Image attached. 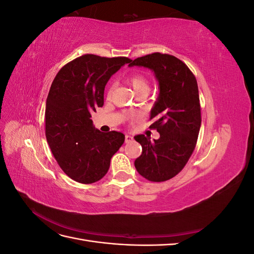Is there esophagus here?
I'll return each instance as SVG.
<instances>
[{
  "label": "esophagus",
  "mask_w": 254,
  "mask_h": 254,
  "mask_svg": "<svg viewBox=\"0 0 254 254\" xmlns=\"http://www.w3.org/2000/svg\"><path fill=\"white\" fill-rule=\"evenodd\" d=\"M132 140H133V137H132L131 135H129V134H126V135H125V142H126V143H130Z\"/></svg>",
  "instance_id": "obj_1"
}]
</instances>
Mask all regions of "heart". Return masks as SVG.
Returning a JSON list of instances; mask_svg holds the SVG:
<instances>
[{
    "mask_svg": "<svg viewBox=\"0 0 254 254\" xmlns=\"http://www.w3.org/2000/svg\"><path fill=\"white\" fill-rule=\"evenodd\" d=\"M129 83L135 93H139L141 91H149V80L142 73H134L130 75ZM111 93V89L109 90V94Z\"/></svg>",
    "mask_w": 254,
    "mask_h": 254,
    "instance_id": "heart-1",
    "label": "heart"
}]
</instances>
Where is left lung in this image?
Returning <instances> with one entry per match:
<instances>
[{
    "instance_id": "1",
    "label": "left lung",
    "mask_w": 254,
    "mask_h": 254,
    "mask_svg": "<svg viewBox=\"0 0 254 254\" xmlns=\"http://www.w3.org/2000/svg\"><path fill=\"white\" fill-rule=\"evenodd\" d=\"M143 66L155 74L159 95L150 110V128L158 140L137 134L142 155L134 166L144 178L162 182L173 178L186 166L193 153L201 125L197 80L186 64L168 54L153 53L136 58L129 66Z\"/></svg>"
}]
</instances>
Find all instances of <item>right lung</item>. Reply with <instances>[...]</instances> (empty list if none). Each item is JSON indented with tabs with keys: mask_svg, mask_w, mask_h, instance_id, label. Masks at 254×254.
Here are the masks:
<instances>
[{
	"mask_svg": "<svg viewBox=\"0 0 254 254\" xmlns=\"http://www.w3.org/2000/svg\"><path fill=\"white\" fill-rule=\"evenodd\" d=\"M130 61L87 54L65 64L52 82L45 106V135L61 170L76 182L101 180L125 141L122 132L99 131L91 113L103 107L111 76Z\"/></svg>",
	"mask_w": 254,
	"mask_h": 254,
	"instance_id": "right-lung-1",
	"label": "right lung"
}]
</instances>
